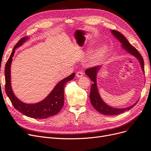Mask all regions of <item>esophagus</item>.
Returning <instances> with one entry per match:
<instances>
[{
  "label": "esophagus",
  "mask_w": 151,
  "mask_h": 151,
  "mask_svg": "<svg viewBox=\"0 0 151 151\" xmlns=\"http://www.w3.org/2000/svg\"><path fill=\"white\" fill-rule=\"evenodd\" d=\"M83 73L82 72H77V74H76V76H77V77H78V78H79V77H82V76H83Z\"/></svg>",
  "instance_id": "34e87169"
}]
</instances>
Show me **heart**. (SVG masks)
Segmentation results:
<instances>
[{
    "label": "heart",
    "mask_w": 151,
    "mask_h": 151,
    "mask_svg": "<svg viewBox=\"0 0 151 151\" xmlns=\"http://www.w3.org/2000/svg\"><path fill=\"white\" fill-rule=\"evenodd\" d=\"M107 49H108V45L107 44H103L101 47H100V48L96 52V58H98V57L102 55Z\"/></svg>",
    "instance_id": "heart-1"
}]
</instances>
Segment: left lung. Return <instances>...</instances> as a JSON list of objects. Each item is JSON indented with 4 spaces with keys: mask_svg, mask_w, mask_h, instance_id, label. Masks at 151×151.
I'll return each mask as SVG.
<instances>
[{
    "mask_svg": "<svg viewBox=\"0 0 151 151\" xmlns=\"http://www.w3.org/2000/svg\"><path fill=\"white\" fill-rule=\"evenodd\" d=\"M111 32L112 34L115 37L117 40L119 41V42L121 44L122 48L126 50L127 52L130 54L131 55H133L134 58H136L137 60L139 61L142 71L144 74V60L142 58V56L139 53V52L137 49L133 47L131 44L129 42V41L127 39L124 37V36L121 34L118 31L111 30ZM102 65H99L93 67V68L88 69L86 70L85 73L89 77L91 81L93 82L91 86V93H90V100L92 104V106L94 107L96 110L99 112L100 113L104 114V115H111V116H115L117 114H121L124 112L129 111L138 102V100L134 103V104L131 105V106L124 108H116L113 107L103 101L101 98L99 92L98 87H97V77L98 75V72H99L101 68Z\"/></svg>",
    "mask_w": 151,
    "mask_h": 151,
    "instance_id": "8db88e82",
    "label": "left lung"
}]
</instances>
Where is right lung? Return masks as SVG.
<instances>
[{
  "instance_id": "right-lung-1",
  "label": "right lung",
  "mask_w": 151,
  "mask_h": 151,
  "mask_svg": "<svg viewBox=\"0 0 151 151\" xmlns=\"http://www.w3.org/2000/svg\"><path fill=\"white\" fill-rule=\"evenodd\" d=\"M29 39V37H22L15 44L13 51L5 67V79H6V92L12 105L24 115L34 119H45L56 115L64 106V87L67 82L74 79L75 73H72L67 77L59 81L55 85L49 95L42 101L34 104L25 103L15 96L11 86V76H10V67L12 62V58L15 50L19 47L22 46L24 43Z\"/></svg>"
}]
</instances>
